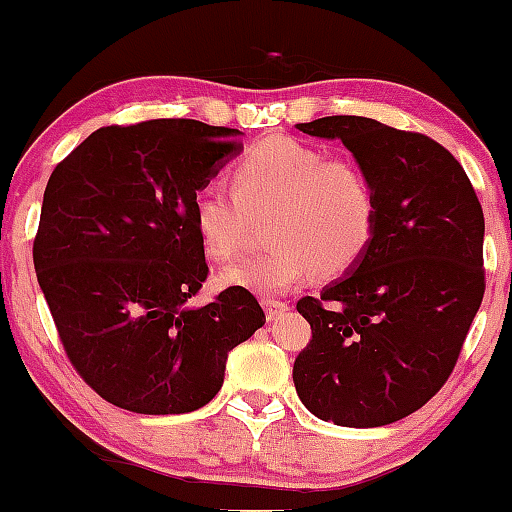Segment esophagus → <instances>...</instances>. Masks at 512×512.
I'll return each instance as SVG.
<instances>
[{"mask_svg": "<svg viewBox=\"0 0 512 512\" xmlns=\"http://www.w3.org/2000/svg\"><path fill=\"white\" fill-rule=\"evenodd\" d=\"M263 309H266V317H268V321H273V319H278L280 314H285L287 312V302H280V300H263Z\"/></svg>", "mask_w": 512, "mask_h": 512, "instance_id": "34e87169", "label": "esophagus"}]
</instances>
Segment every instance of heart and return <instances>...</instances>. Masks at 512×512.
<instances>
[{
    "label": "heart",
    "mask_w": 512,
    "mask_h": 512,
    "mask_svg": "<svg viewBox=\"0 0 512 512\" xmlns=\"http://www.w3.org/2000/svg\"><path fill=\"white\" fill-rule=\"evenodd\" d=\"M234 193L205 181L191 198V220L205 254L225 261L239 254L251 215H268L271 249L222 271L225 285L256 295H283L312 273L338 278L370 249L377 227V193L353 159H326L292 137H266L232 169Z\"/></svg>",
    "instance_id": "heart-1"
}]
</instances>
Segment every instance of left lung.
Segmentation results:
<instances>
[{
    "instance_id": "obj_1",
    "label": "left lung",
    "mask_w": 512,
    "mask_h": 512,
    "mask_svg": "<svg viewBox=\"0 0 512 512\" xmlns=\"http://www.w3.org/2000/svg\"><path fill=\"white\" fill-rule=\"evenodd\" d=\"M297 130L341 140L377 193V227L358 266L297 312L312 341L297 396L321 421L377 428L440 392L484 300V212L445 147L372 118L329 116Z\"/></svg>"
}]
</instances>
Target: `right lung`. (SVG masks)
Wrapping results in <instances>:
<instances>
[{"label": "right lung", "mask_w": 512, "mask_h": 512, "mask_svg": "<svg viewBox=\"0 0 512 512\" xmlns=\"http://www.w3.org/2000/svg\"><path fill=\"white\" fill-rule=\"evenodd\" d=\"M239 135L200 120L111 125L45 186L38 285L72 365L113 406L200 409L225 382L229 350L266 324L244 287L191 304L208 278L191 198L241 152Z\"/></svg>", "instance_id": "1"}]
</instances>
